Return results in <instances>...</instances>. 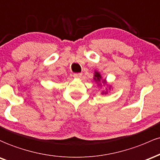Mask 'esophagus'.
Returning a JSON list of instances; mask_svg holds the SVG:
<instances>
[{"instance_id": "obj_1", "label": "esophagus", "mask_w": 160, "mask_h": 160, "mask_svg": "<svg viewBox=\"0 0 160 160\" xmlns=\"http://www.w3.org/2000/svg\"><path fill=\"white\" fill-rule=\"evenodd\" d=\"M73 76H74V78H81L82 77V73H75Z\"/></svg>"}]
</instances>
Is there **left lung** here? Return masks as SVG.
Returning a JSON list of instances; mask_svg holds the SVG:
<instances>
[{
	"label": "left lung",
	"mask_w": 160,
	"mask_h": 160,
	"mask_svg": "<svg viewBox=\"0 0 160 160\" xmlns=\"http://www.w3.org/2000/svg\"><path fill=\"white\" fill-rule=\"evenodd\" d=\"M93 79H94V82H96V83L98 84V87L101 86V88H102V84H103V86H107L106 90H103V91H101V92H100V94H103V95L107 94L109 92V91L112 89V85L107 83V79H105V78L103 79V78H102L101 74L100 73V72L94 70V78H93Z\"/></svg>",
	"instance_id": "left-lung-1"
}]
</instances>
